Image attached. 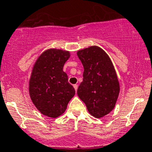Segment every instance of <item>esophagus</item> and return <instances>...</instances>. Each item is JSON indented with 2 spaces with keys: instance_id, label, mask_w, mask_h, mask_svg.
Segmentation results:
<instances>
[{
  "instance_id": "34e87169",
  "label": "esophagus",
  "mask_w": 152,
  "mask_h": 152,
  "mask_svg": "<svg viewBox=\"0 0 152 152\" xmlns=\"http://www.w3.org/2000/svg\"><path fill=\"white\" fill-rule=\"evenodd\" d=\"M73 87L75 88V91H77V88H78V85H73Z\"/></svg>"
}]
</instances>
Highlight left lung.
Here are the masks:
<instances>
[{
    "mask_svg": "<svg viewBox=\"0 0 152 152\" xmlns=\"http://www.w3.org/2000/svg\"><path fill=\"white\" fill-rule=\"evenodd\" d=\"M77 55L84 67L78 96L91 115L103 117L114 108L120 92L115 69L109 56L98 46L79 50Z\"/></svg>",
    "mask_w": 152,
    "mask_h": 152,
    "instance_id": "obj_1",
    "label": "left lung"
}]
</instances>
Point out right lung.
Listing matches in <instances>:
<instances>
[{
  "mask_svg": "<svg viewBox=\"0 0 152 152\" xmlns=\"http://www.w3.org/2000/svg\"><path fill=\"white\" fill-rule=\"evenodd\" d=\"M67 50L48 49L37 59L29 79L30 98L44 115L56 118L64 113L75 89L63 71L69 59Z\"/></svg>",
  "mask_w": 152,
  "mask_h": 152,
  "instance_id": "1",
  "label": "right lung"
}]
</instances>
